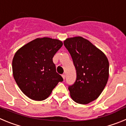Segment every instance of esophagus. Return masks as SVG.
Returning <instances> with one entry per match:
<instances>
[{"label": "esophagus", "instance_id": "esophagus-1", "mask_svg": "<svg viewBox=\"0 0 126 126\" xmlns=\"http://www.w3.org/2000/svg\"><path fill=\"white\" fill-rule=\"evenodd\" d=\"M62 78H63V79H65V74H62Z\"/></svg>", "mask_w": 126, "mask_h": 126}]
</instances>
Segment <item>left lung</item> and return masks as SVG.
Segmentation results:
<instances>
[{
    "mask_svg": "<svg viewBox=\"0 0 126 126\" xmlns=\"http://www.w3.org/2000/svg\"><path fill=\"white\" fill-rule=\"evenodd\" d=\"M76 71V79L68 87L73 100L87 104L96 100L103 92L109 79V63L101 50L81 36L64 42Z\"/></svg>",
    "mask_w": 126,
    "mask_h": 126,
    "instance_id": "left-lung-1",
    "label": "left lung"
}]
</instances>
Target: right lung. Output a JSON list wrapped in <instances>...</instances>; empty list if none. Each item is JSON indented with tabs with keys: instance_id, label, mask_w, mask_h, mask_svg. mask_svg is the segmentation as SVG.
<instances>
[{
	"instance_id": "obj_1",
	"label": "right lung",
	"mask_w": 126,
	"mask_h": 126,
	"mask_svg": "<svg viewBox=\"0 0 126 126\" xmlns=\"http://www.w3.org/2000/svg\"><path fill=\"white\" fill-rule=\"evenodd\" d=\"M62 45L56 39L36 38L15 53L13 60L14 78L28 97L43 100L49 96L58 83L63 81L56 72L52 59Z\"/></svg>"
}]
</instances>
